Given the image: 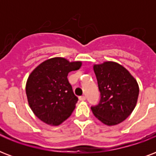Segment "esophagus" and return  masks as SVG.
I'll return each mask as SVG.
<instances>
[{
	"instance_id": "34e87169",
	"label": "esophagus",
	"mask_w": 156,
	"mask_h": 156,
	"mask_svg": "<svg viewBox=\"0 0 156 156\" xmlns=\"http://www.w3.org/2000/svg\"><path fill=\"white\" fill-rule=\"evenodd\" d=\"M79 100H80V101H84V100H86V97L84 96V95L80 96V97H79Z\"/></svg>"
}]
</instances>
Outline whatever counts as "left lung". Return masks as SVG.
Masks as SVG:
<instances>
[{
  "mask_svg": "<svg viewBox=\"0 0 156 156\" xmlns=\"http://www.w3.org/2000/svg\"><path fill=\"white\" fill-rule=\"evenodd\" d=\"M93 69L101 96L99 104L91 107L93 114L106 126L121 123L132 113L138 102L137 81L123 66L114 61L94 65Z\"/></svg>",
  "mask_w": 156,
  "mask_h": 156,
  "instance_id": "8db88e82",
  "label": "left lung"
}]
</instances>
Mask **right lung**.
Returning <instances> with one entry per match:
<instances>
[{"mask_svg": "<svg viewBox=\"0 0 156 156\" xmlns=\"http://www.w3.org/2000/svg\"><path fill=\"white\" fill-rule=\"evenodd\" d=\"M81 66L82 61L70 62L63 57H53L40 64L30 73L26 94L30 109L40 121L57 126L71 116L78 97L67 76Z\"/></svg>", "mask_w": 156, "mask_h": 156, "instance_id": "obj_1", "label": "right lung"}]
</instances>
